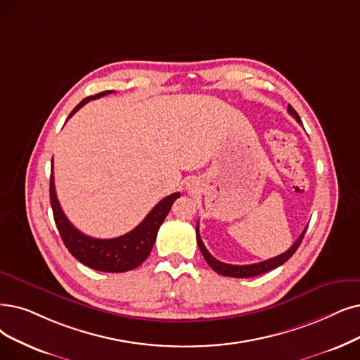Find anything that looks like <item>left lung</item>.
Instances as JSON below:
<instances>
[{
    "label": "left lung",
    "mask_w": 360,
    "mask_h": 360,
    "mask_svg": "<svg viewBox=\"0 0 360 360\" xmlns=\"http://www.w3.org/2000/svg\"><path fill=\"white\" fill-rule=\"evenodd\" d=\"M288 113L291 115V117H294L297 120V122L301 124V120L298 117V113L294 110V108L290 105L288 106ZM307 227L303 230V233L300 235V238L292 243V247L290 250H286L283 254L278 255V257H273V258H269V260L266 262H262V263H255V264H245V266H236V264H227V263H221L219 262L217 258H214L208 250L205 248L202 239H200V235H199V226L196 224V242L199 245V250L200 252H202L205 262L210 264V267L217 271L219 275H223V276H230V278H252V276H258V275H263V273L266 271H270L273 269H276L279 266H282L285 262H288L290 258L294 255V252L297 251V248L300 247L301 240H303L304 238V233H306Z\"/></svg>",
    "instance_id": "1"
}]
</instances>
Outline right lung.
Listing matches in <instances>:
<instances>
[{
  "label": "right lung",
  "instance_id": "1",
  "mask_svg": "<svg viewBox=\"0 0 360 360\" xmlns=\"http://www.w3.org/2000/svg\"><path fill=\"white\" fill-rule=\"evenodd\" d=\"M112 91H102L96 96L85 97L81 103L70 112L68 120L79 110L85 103H89L93 98L110 94ZM53 162V161H51ZM180 198V193L176 192L164 198L160 204H156L152 211L131 232H128L120 238L112 239H97L84 235L78 229L74 227L57 200L54 189V177L51 171L50 177V202L53 208V215L57 229H59L60 238L69 252L74 255L78 262L89 266L90 269L109 271V273H121L139 267L149 257L153 243L162 221L171 210L174 200Z\"/></svg>",
  "mask_w": 360,
  "mask_h": 360
}]
</instances>
